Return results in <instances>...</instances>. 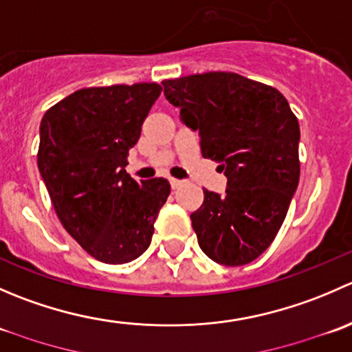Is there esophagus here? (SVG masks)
<instances>
[{"instance_id": "obj_1", "label": "esophagus", "mask_w": 352, "mask_h": 352, "mask_svg": "<svg viewBox=\"0 0 352 352\" xmlns=\"http://www.w3.org/2000/svg\"><path fill=\"white\" fill-rule=\"evenodd\" d=\"M170 186H172V189H179V187L184 186V182L179 179H170Z\"/></svg>"}]
</instances>
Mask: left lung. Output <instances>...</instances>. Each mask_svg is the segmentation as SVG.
Returning a JSON list of instances; mask_svg holds the SVG:
<instances>
[{
    "label": "left lung",
    "mask_w": 352,
    "mask_h": 352,
    "mask_svg": "<svg viewBox=\"0 0 352 352\" xmlns=\"http://www.w3.org/2000/svg\"><path fill=\"white\" fill-rule=\"evenodd\" d=\"M166 100L197 131L204 158L221 163L223 196L204 189L190 214L211 261L243 265L267 250L300 180V126L283 94L236 73L211 71L163 81Z\"/></svg>",
    "instance_id": "8db88e82"
}]
</instances>
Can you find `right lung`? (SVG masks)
<instances>
[{
  "mask_svg": "<svg viewBox=\"0 0 352 352\" xmlns=\"http://www.w3.org/2000/svg\"><path fill=\"white\" fill-rule=\"evenodd\" d=\"M160 94L158 83L81 88L42 117L37 165L56 214L105 264H126L150 247L170 194L166 179L138 184L126 172Z\"/></svg>",
  "mask_w": 352,
  "mask_h": 352,
  "instance_id": "1",
  "label": "right lung"
}]
</instances>
